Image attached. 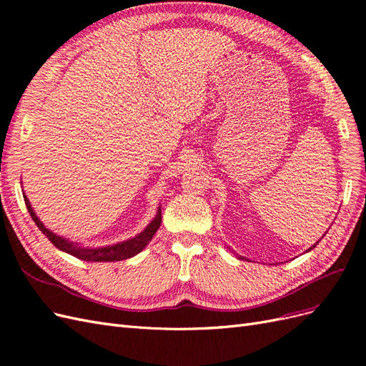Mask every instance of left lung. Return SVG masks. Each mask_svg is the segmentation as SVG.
Here are the masks:
<instances>
[{"mask_svg":"<svg viewBox=\"0 0 366 366\" xmlns=\"http://www.w3.org/2000/svg\"><path fill=\"white\" fill-rule=\"evenodd\" d=\"M316 244H317V242H316ZM316 244H315V246H312V247H310L308 250H312L313 247H316ZM308 250H307V252H308ZM238 258H239V259H244V257H238Z\"/></svg>","mask_w":366,"mask_h":366,"instance_id":"1","label":"left lung"}]
</instances>
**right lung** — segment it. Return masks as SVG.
<instances>
[{"label": "right lung", "instance_id": "right-lung-1", "mask_svg": "<svg viewBox=\"0 0 366 366\" xmlns=\"http://www.w3.org/2000/svg\"><path fill=\"white\" fill-rule=\"evenodd\" d=\"M24 195V202L27 206V210L30 212V217L35 221V224L39 227V230L46 235L54 247H58L59 250L73 254V257L84 259V261H92V262H113V261H122V259H128L136 257L137 253H140L143 249L148 246V242L152 239L154 234H156L157 229L160 227L162 223V209L159 207L157 215L154 217L151 223L143 229L140 234H137L134 238H129L127 241L116 242V244L112 246H105V247H84L79 242H73L67 238L59 237L44 226L42 221L36 217L35 210H33L29 198L26 194Z\"/></svg>", "mask_w": 366, "mask_h": 366}]
</instances>
